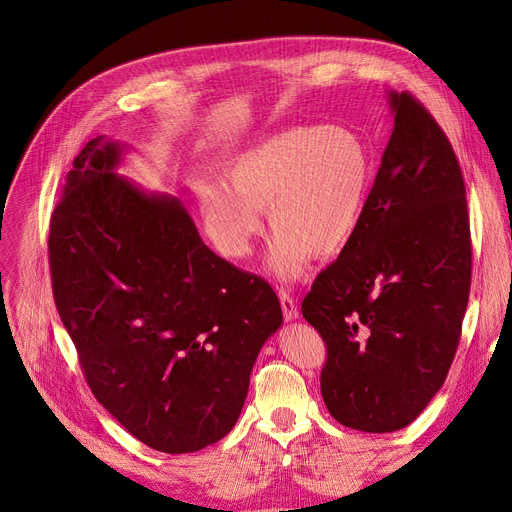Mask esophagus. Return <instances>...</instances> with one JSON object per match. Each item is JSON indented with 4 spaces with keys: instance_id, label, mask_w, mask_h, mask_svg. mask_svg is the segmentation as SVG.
<instances>
[{
    "instance_id": "34e87169",
    "label": "esophagus",
    "mask_w": 512,
    "mask_h": 512,
    "mask_svg": "<svg viewBox=\"0 0 512 512\" xmlns=\"http://www.w3.org/2000/svg\"><path fill=\"white\" fill-rule=\"evenodd\" d=\"M280 305H282V313H284L286 321L299 319V309H297V305H294V299L286 290H280Z\"/></svg>"
}]
</instances>
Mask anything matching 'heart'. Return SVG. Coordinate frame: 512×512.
Listing matches in <instances>:
<instances>
[{"mask_svg":"<svg viewBox=\"0 0 512 512\" xmlns=\"http://www.w3.org/2000/svg\"><path fill=\"white\" fill-rule=\"evenodd\" d=\"M371 161L344 126H290L234 155L224 184L203 182L199 207L215 249L245 259L263 230H276L267 265L282 280L299 278L313 257H332L353 238L369 193Z\"/></svg>","mask_w":512,"mask_h":512,"instance_id":"b5f03b06","label":"heart"}]
</instances>
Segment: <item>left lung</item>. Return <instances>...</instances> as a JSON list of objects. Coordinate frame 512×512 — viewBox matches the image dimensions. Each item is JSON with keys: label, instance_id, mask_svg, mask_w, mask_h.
I'll return each mask as SVG.
<instances>
[{"label": "left lung", "instance_id": "1", "mask_svg": "<svg viewBox=\"0 0 512 512\" xmlns=\"http://www.w3.org/2000/svg\"><path fill=\"white\" fill-rule=\"evenodd\" d=\"M386 97L394 128L363 218L301 307L328 348L330 415L369 434L407 427L442 388L471 286L459 161L413 95Z\"/></svg>", "mask_w": 512, "mask_h": 512}]
</instances>
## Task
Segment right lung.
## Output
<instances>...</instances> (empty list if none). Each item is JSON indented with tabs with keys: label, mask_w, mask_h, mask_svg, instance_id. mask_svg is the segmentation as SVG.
I'll use <instances>...</instances> for the list:
<instances>
[{
	"label": "right lung",
	"mask_w": 512,
	"mask_h": 512,
	"mask_svg": "<svg viewBox=\"0 0 512 512\" xmlns=\"http://www.w3.org/2000/svg\"><path fill=\"white\" fill-rule=\"evenodd\" d=\"M124 151L101 134L74 159L49 226L53 297L101 405L153 450L195 452L238 421L282 307L182 199L114 172Z\"/></svg>",
	"instance_id": "1"
}]
</instances>
